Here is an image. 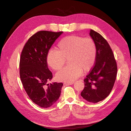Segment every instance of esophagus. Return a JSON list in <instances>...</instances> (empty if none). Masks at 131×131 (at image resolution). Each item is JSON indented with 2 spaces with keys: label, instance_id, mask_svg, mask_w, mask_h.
Wrapping results in <instances>:
<instances>
[{
  "label": "esophagus",
  "instance_id": "esophagus-1",
  "mask_svg": "<svg viewBox=\"0 0 131 131\" xmlns=\"http://www.w3.org/2000/svg\"><path fill=\"white\" fill-rule=\"evenodd\" d=\"M74 82H64V84L66 85H72L73 84Z\"/></svg>",
  "mask_w": 131,
  "mask_h": 131
}]
</instances>
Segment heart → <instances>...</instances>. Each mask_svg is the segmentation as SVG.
I'll use <instances>...</instances> for the list:
<instances>
[{
    "label": "heart",
    "mask_w": 131,
    "mask_h": 131,
    "mask_svg": "<svg viewBox=\"0 0 131 131\" xmlns=\"http://www.w3.org/2000/svg\"><path fill=\"white\" fill-rule=\"evenodd\" d=\"M97 46L91 38L71 36L61 39L57 50L51 49L47 54V62L52 69L59 70L68 59L69 65L56 75L58 81L72 82L83 71L88 72L93 67L97 56Z\"/></svg>",
    "instance_id": "1"
}]
</instances>
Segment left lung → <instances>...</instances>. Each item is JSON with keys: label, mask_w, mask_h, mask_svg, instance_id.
I'll return each mask as SVG.
<instances>
[{"label": "left lung", "mask_w": 131, "mask_h": 131, "mask_svg": "<svg viewBox=\"0 0 131 131\" xmlns=\"http://www.w3.org/2000/svg\"><path fill=\"white\" fill-rule=\"evenodd\" d=\"M90 36L97 46L94 66L84 80L81 95L85 100L97 103L107 98L114 86L117 72L114 55L107 41L99 33L90 30Z\"/></svg>", "instance_id": "obj_1"}]
</instances>
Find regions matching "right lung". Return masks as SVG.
Masks as SVG:
<instances>
[{
    "instance_id": "add662e5",
    "label": "right lung",
    "mask_w": 131,
    "mask_h": 131,
    "mask_svg": "<svg viewBox=\"0 0 131 131\" xmlns=\"http://www.w3.org/2000/svg\"><path fill=\"white\" fill-rule=\"evenodd\" d=\"M63 32L41 31L27 41L21 53L19 75L30 99L42 108H49L59 99L62 83L47 84L52 78L48 67L47 54L54 42Z\"/></svg>"
}]
</instances>
